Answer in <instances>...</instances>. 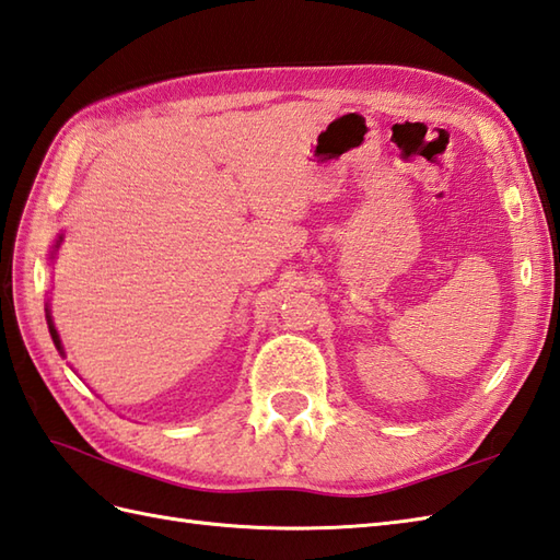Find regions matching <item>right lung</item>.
Returning a JSON list of instances; mask_svg holds the SVG:
<instances>
[{
	"label": "right lung",
	"instance_id": "1",
	"mask_svg": "<svg viewBox=\"0 0 560 560\" xmlns=\"http://www.w3.org/2000/svg\"><path fill=\"white\" fill-rule=\"evenodd\" d=\"M61 241H63V233H59L57 241H55V245H51V250H49V259H51V262H55V257H57V250H59ZM45 317H47V327H49V336H51V341H55L57 350H59V353L63 355V346H61V339H59V331H57V327H55V319H51V310H49V303H47V307H45Z\"/></svg>",
	"mask_w": 560,
	"mask_h": 560
}]
</instances>
